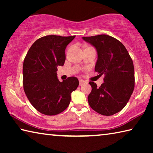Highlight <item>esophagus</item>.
Instances as JSON below:
<instances>
[{"label":"esophagus","instance_id":"obj_1","mask_svg":"<svg viewBox=\"0 0 153 153\" xmlns=\"http://www.w3.org/2000/svg\"><path fill=\"white\" fill-rule=\"evenodd\" d=\"M79 86H83V85H84V84H86V81H84V80H83V79H79Z\"/></svg>","mask_w":153,"mask_h":153}]
</instances>
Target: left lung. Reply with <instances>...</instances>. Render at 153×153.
<instances>
[{"label": "left lung", "instance_id": "obj_1", "mask_svg": "<svg viewBox=\"0 0 153 153\" xmlns=\"http://www.w3.org/2000/svg\"><path fill=\"white\" fill-rule=\"evenodd\" d=\"M98 53L95 71L105 75L100 87L90 82L92 91L88 97L93 110L110 116L125 107L134 89L135 77L132 59L125 46L116 38L106 34L83 37Z\"/></svg>", "mask_w": 153, "mask_h": 153}]
</instances>
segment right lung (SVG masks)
<instances>
[{
    "label": "right lung",
    "instance_id": "obj_1",
    "mask_svg": "<svg viewBox=\"0 0 153 153\" xmlns=\"http://www.w3.org/2000/svg\"><path fill=\"white\" fill-rule=\"evenodd\" d=\"M76 36L48 35L35 41L25 56L23 65V86L31 104L46 115L61 113L71 101V93L79 81L69 77L62 82L56 77L57 66L65 61L66 46Z\"/></svg>",
    "mask_w": 153,
    "mask_h": 153
}]
</instances>
